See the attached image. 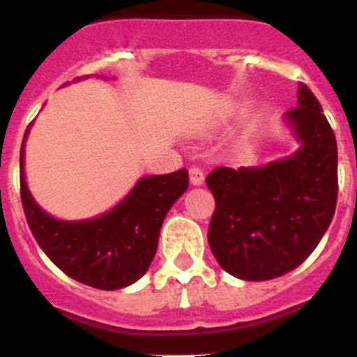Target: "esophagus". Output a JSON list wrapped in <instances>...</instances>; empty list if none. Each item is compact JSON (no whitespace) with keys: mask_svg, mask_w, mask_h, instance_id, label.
I'll return each mask as SVG.
<instances>
[{"mask_svg":"<svg viewBox=\"0 0 357 357\" xmlns=\"http://www.w3.org/2000/svg\"><path fill=\"white\" fill-rule=\"evenodd\" d=\"M188 176H190V183L199 187V185L205 183V174L204 170H199L198 167H192V169L188 170Z\"/></svg>","mask_w":357,"mask_h":357,"instance_id":"1","label":"esophagus"}]
</instances>
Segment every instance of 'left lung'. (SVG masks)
Listing matches in <instances>:
<instances>
[{
  "instance_id": "obj_1",
  "label": "left lung",
  "mask_w": 357,
  "mask_h": 357,
  "mask_svg": "<svg viewBox=\"0 0 357 357\" xmlns=\"http://www.w3.org/2000/svg\"><path fill=\"white\" fill-rule=\"evenodd\" d=\"M299 149L262 167H220L207 176L216 208L208 245L236 279L269 280L308 259L334 218L337 143L323 108L299 84L297 108L284 113Z\"/></svg>"
}]
</instances>
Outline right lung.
<instances>
[{"instance_id":"right-lung-1","label":"right lung","mask_w":357,"mask_h":357,"mask_svg":"<svg viewBox=\"0 0 357 357\" xmlns=\"http://www.w3.org/2000/svg\"><path fill=\"white\" fill-rule=\"evenodd\" d=\"M31 126L20 152V185L25 218L38 245L63 273L91 288L112 291L137 282L152 264L165 216L188 188L187 169L143 176L108 213L58 220L36 204L27 187L25 141Z\"/></svg>"}]
</instances>
